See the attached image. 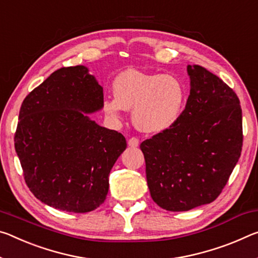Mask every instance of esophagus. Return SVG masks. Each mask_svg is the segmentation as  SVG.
<instances>
[{
    "label": "esophagus",
    "instance_id": "34e87169",
    "mask_svg": "<svg viewBox=\"0 0 258 258\" xmlns=\"http://www.w3.org/2000/svg\"><path fill=\"white\" fill-rule=\"evenodd\" d=\"M128 146L130 147H138L139 146V139L138 138H131L128 140Z\"/></svg>",
    "mask_w": 258,
    "mask_h": 258
}]
</instances>
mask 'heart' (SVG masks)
Returning <instances> with one entry per match:
<instances>
[{
    "label": "heart",
    "mask_w": 258,
    "mask_h": 258,
    "mask_svg": "<svg viewBox=\"0 0 258 258\" xmlns=\"http://www.w3.org/2000/svg\"><path fill=\"white\" fill-rule=\"evenodd\" d=\"M114 97H105L104 112L121 119L124 110H133V121L146 133H159L179 119L185 104L183 85L172 75H149L134 69L122 71L112 84Z\"/></svg>",
    "instance_id": "obj_1"
}]
</instances>
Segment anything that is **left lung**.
I'll return each mask as SVG.
<instances>
[{"label":"left lung","instance_id":"8db88e82","mask_svg":"<svg viewBox=\"0 0 258 258\" xmlns=\"http://www.w3.org/2000/svg\"><path fill=\"white\" fill-rule=\"evenodd\" d=\"M190 93L170 128L140 145L154 202L188 211L222 193L242 149V110L232 88L200 65H188Z\"/></svg>","mask_w":258,"mask_h":258}]
</instances>
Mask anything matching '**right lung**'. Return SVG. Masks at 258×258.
Returning <instances> with one entry per match:
<instances>
[{"label": "right lung", "instance_id": "obj_1", "mask_svg": "<svg viewBox=\"0 0 258 258\" xmlns=\"http://www.w3.org/2000/svg\"><path fill=\"white\" fill-rule=\"evenodd\" d=\"M102 103L103 88L84 65L52 72L23 101L15 149L26 185L47 206L84 214L107 198L126 140L88 117Z\"/></svg>", "mask_w": 258, "mask_h": 258}]
</instances>
